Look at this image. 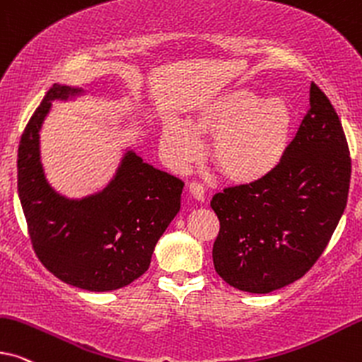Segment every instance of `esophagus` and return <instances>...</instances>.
<instances>
[{"label": "esophagus", "instance_id": "obj_1", "mask_svg": "<svg viewBox=\"0 0 362 362\" xmlns=\"http://www.w3.org/2000/svg\"><path fill=\"white\" fill-rule=\"evenodd\" d=\"M187 187H189V192H191L192 198H196L198 201L204 199V186L201 185V182L191 181L189 185H187Z\"/></svg>", "mask_w": 362, "mask_h": 362}]
</instances>
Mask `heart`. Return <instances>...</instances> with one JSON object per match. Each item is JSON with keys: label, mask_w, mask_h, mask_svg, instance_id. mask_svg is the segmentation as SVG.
<instances>
[{"label": "heart", "mask_w": 362, "mask_h": 362, "mask_svg": "<svg viewBox=\"0 0 362 362\" xmlns=\"http://www.w3.org/2000/svg\"><path fill=\"white\" fill-rule=\"evenodd\" d=\"M293 112L279 98L262 100L250 89H229L198 107L191 126L176 121L163 131V151L176 168L199 153V138H213L209 158L229 181L252 182L278 166L289 144Z\"/></svg>", "instance_id": "obj_1"}]
</instances>
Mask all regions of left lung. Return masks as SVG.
<instances>
[{
    "instance_id": "left-lung-1",
    "label": "left lung",
    "mask_w": 362,
    "mask_h": 362,
    "mask_svg": "<svg viewBox=\"0 0 362 362\" xmlns=\"http://www.w3.org/2000/svg\"><path fill=\"white\" fill-rule=\"evenodd\" d=\"M351 156L339 116L317 84L309 110L273 171L213 196L219 219L214 269L239 291L266 294L314 266L347 203Z\"/></svg>"
}]
</instances>
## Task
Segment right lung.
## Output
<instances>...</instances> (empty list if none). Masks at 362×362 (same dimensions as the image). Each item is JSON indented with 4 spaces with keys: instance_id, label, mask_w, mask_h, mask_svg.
<instances>
[{
    "instance_id": "1",
    "label": "right lung",
    "mask_w": 362,
    "mask_h": 362,
    "mask_svg": "<svg viewBox=\"0 0 362 362\" xmlns=\"http://www.w3.org/2000/svg\"><path fill=\"white\" fill-rule=\"evenodd\" d=\"M79 91L53 84L33 112L18 148V194L41 264L66 284L112 291L146 273L158 239L181 208L185 182L128 151L98 194L81 201L56 194L40 161V129L51 101Z\"/></svg>"
}]
</instances>
